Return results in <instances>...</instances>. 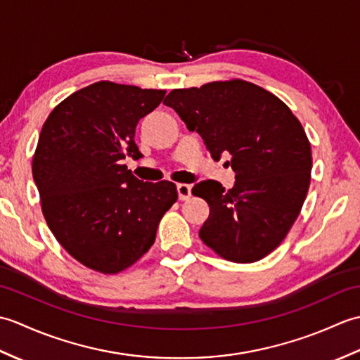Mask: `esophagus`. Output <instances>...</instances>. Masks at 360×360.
<instances>
[{
    "instance_id": "1",
    "label": "esophagus",
    "mask_w": 360,
    "mask_h": 360,
    "mask_svg": "<svg viewBox=\"0 0 360 360\" xmlns=\"http://www.w3.org/2000/svg\"><path fill=\"white\" fill-rule=\"evenodd\" d=\"M176 190H178V196L181 201H186L192 196V186L190 184H178L176 186Z\"/></svg>"
}]
</instances>
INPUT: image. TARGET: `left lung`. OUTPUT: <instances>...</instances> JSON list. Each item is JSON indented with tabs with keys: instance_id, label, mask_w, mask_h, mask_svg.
Listing matches in <instances>:
<instances>
[{
	"instance_id": "1",
	"label": "left lung",
	"mask_w": 360,
	"mask_h": 360,
	"mask_svg": "<svg viewBox=\"0 0 360 360\" xmlns=\"http://www.w3.org/2000/svg\"><path fill=\"white\" fill-rule=\"evenodd\" d=\"M164 103L202 137L213 159L231 156V190L210 179L192 188L210 207L200 231L204 244L235 263L271 254L309 188L311 145L300 122L278 97L244 80L173 89Z\"/></svg>"
}]
</instances>
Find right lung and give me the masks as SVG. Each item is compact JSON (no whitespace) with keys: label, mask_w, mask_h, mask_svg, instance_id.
Instances as JSON below:
<instances>
[{"label":"right lung","mask_w":360,"mask_h":360,"mask_svg":"<svg viewBox=\"0 0 360 360\" xmlns=\"http://www.w3.org/2000/svg\"><path fill=\"white\" fill-rule=\"evenodd\" d=\"M165 91L97 82L52 110L38 137L32 174L51 232L91 269L117 274L156 240L178 200L170 181L143 182L122 164L142 158L136 125Z\"/></svg>","instance_id":"right-lung-1"}]
</instances>
